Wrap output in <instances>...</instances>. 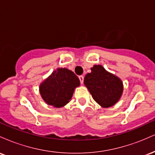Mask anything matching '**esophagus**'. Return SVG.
I'll return each instance as SVG.
<instances>
[{
	"label": "esophagus",
	"instance_id": "esophagus-1",
	"mask_svg": "<svg viewBox=\"0 0 155 155\" xmlns=\"http://www.w3.org/2000/svg\"><path fill=\"white\" fill-rule=\"evenodd\" d=\"M79 79L80 80V82H81V84H83V82H84V76H79Z\"/></svg>",
	"mask_w": 155,
	"mask_h": 155
}]
</instances>
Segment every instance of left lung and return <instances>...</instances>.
Listing matches in <instances>:
<instances>
[{
  "mask_svg": "<svg viewBox=\"0 0 155 155\" xmlns=\"http://www.w3.org/2000/svg\"><path fill=\"white\" fill-rule=\"evenodd\" d=\"M84 84L94 100L104 108L111 107L118 102L123 92L122 80L101 65L91 68V73L85 76Z\"/></svg>",
  "mask_w": 155,
  "mask_h": 155,
  "instance_id": "8db88e82",
  "label": "left lung"
}]
</instances>
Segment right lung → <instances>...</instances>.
Masks as SVG:
<instances>
[{"instance_id":"right-lung-1","label":"right lung","mask_w":155,"mask_h":155,"mask_svg":"<svg viewBox=\"0 0 155 155\" xmlns=\"http://www.w3.org/2000/svg\"><path fill=\"white\" fill-rule=\"evenodd\" d=\"M79 85V79L74 72L65 68H58L41 84L39 91L47 104L60 108L69 102L75 88Z\"/></svg>"}]
</instances>
